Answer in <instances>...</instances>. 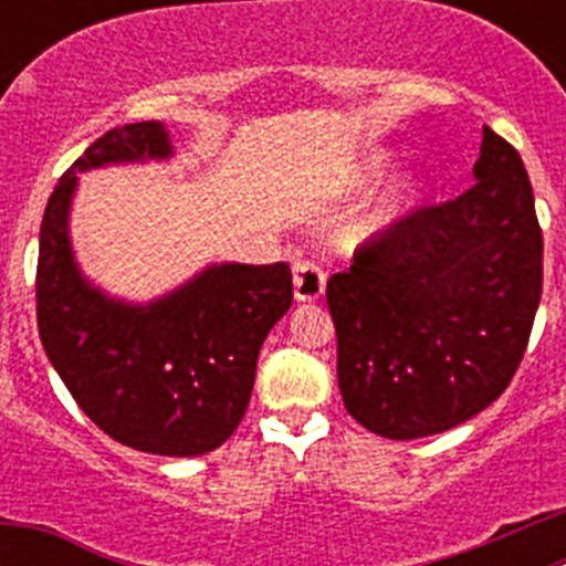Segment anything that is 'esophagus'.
Returning <instances> with one entry per match:
<instances>
[{
	"mask_svg": "<svg viewBox=\"0 0 566 566\" xmlns=\"http://www.w3.org/2000/svg\"><path fill=\"white\" fill-rule=\"evenodd\" d=\"M294 297L300 303H312L326 292V272L314 260H297L294 263Z\"/></svg>",
	"mask_w": 566,
	"mask_h": 566,
	"instance_id": "esophagus-1",
	"label": "esophagus"
}]
</instances>
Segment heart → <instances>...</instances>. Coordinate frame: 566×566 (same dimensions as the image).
<instances>
[{
  "label": "heart",
  "mask_w": 566,
  "mask_h": 566,
  "mask_svg": "<svg viewBox=\"0 0 566 566\" xmlns=\"http://www.w3.org/2000/svg\"><path fill=\"white\" fill-rule=\"evenodd\" d=\"M388 167H391V155L377 153V155H371V158H368V164H365V172L382 175ZM419 198H422V184H419V181L397 184L391 192L385 195L382 203H379V207L374 209L368 218H365L363 234H371V232H379V229H385V227H391V223L399 221V218H402V214L419 201Z\"/></svg>",
  "instance_id": "obj_1"
}]
</instances>
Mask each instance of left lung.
I'll return each mask as SVG.
<instances>
[{
    "label": "left lung",
    "mask_w": 566,
    "mask_h": 566,
    "mask_svg": "<svg viewBox=\"0 0 566 566\" xmlns=\"http://www.w3.org/2000/svg\"><path fill=\"white\" fill-rule=\"evenodd\" d=\"M476 184L411 209L328 277L339 394L385 439L451 431L504 394L542 300V227L522 155L484 127Z\"/></svg>",
    "instance_id": "8db88e82"
}]
</instances>
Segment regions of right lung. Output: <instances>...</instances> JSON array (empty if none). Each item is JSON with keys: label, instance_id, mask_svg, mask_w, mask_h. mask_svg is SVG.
<instances>
[{"label": "right lung", "instance_id": "obj_1", "mask_svg": "<svg viewBox=\"0 0 566 566\" xmlns=\"http://www.w3.org/2000/svg\"><path fill=\"white\" fill-rule=\"evenodd\" d=\"M169 153L164 124H124L62 175L39 232L36 323L62 382L107 437L158 457H201L247 413L260 345L292 306L289 263L209 266L167 297L129 306L90 286L67 238L76 172Z\"/></svg>", "mask_w": 566, "mask_h": 566}]
</instances>
